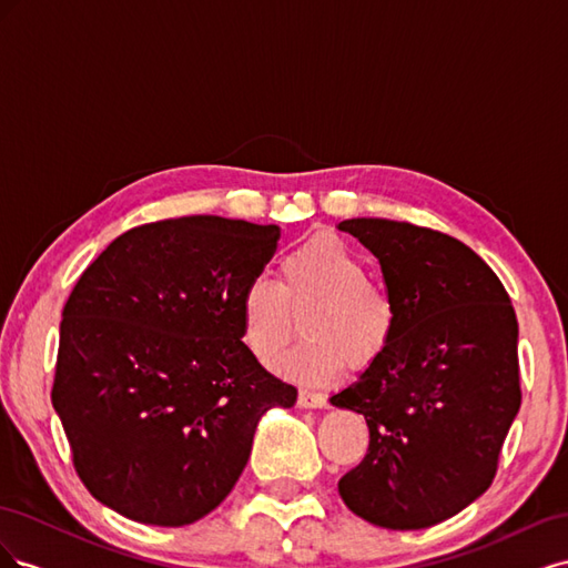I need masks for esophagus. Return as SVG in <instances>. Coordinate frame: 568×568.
<instances>
[{
    "label": "esophagus",
    "instance_id": "esophagus-1",
    "mask_svg": "<svg viewBox=\"0 0 568 568\" xmlns=\"http://www.w3.org/2000/svg\"><path fill=\"white\" fill-rule=\"evenodd\" d=\"M298 407H305V409H313V407H326V398L322 393H315V390H298Z\"/></svg>",
    "mask_w": 568,
    "mask_h": 568
}]
</instances>
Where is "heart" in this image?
<instances>
[{"mask_svg":"<svg viewBox=\"0 0 568 568\" xmlns=\"http://www.w3.org/2000/svg\"><path fill=\"white\" fill-rule=\"evenodd\" d=\"M280 282L255 277L239 313L248 353L263 367L280 363L291 338L307 334L280 369L294 379L332 382L346 369L369 367L398 332V301L369 280L367 263L334 234H317L282 255Z\"/></svg>","mask_w":568,"mask_h":568,"instance_id":"b5f03b06","label":"heart"}]
</instances>
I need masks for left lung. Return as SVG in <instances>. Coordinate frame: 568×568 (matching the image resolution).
<instances>
[{"instance_id": "8db88e82", "label": "left lung", "mask_w": 568, "mask_h": 568, "mask_svg": "<svg viewBox=\"0 0 568 568\" xmlns=\"http://www.w3.org/2000/svg\"><path fill=\"white\" fill-rule=\"evenodd\" d=\"M338 230L379 257L398 301L390 346L332 395L367 419L369 448L338 480L359 519L436 526L484 495L521 405L519 324L497 274L455 236L353 217Z\"/></svg>"}]
</instances>
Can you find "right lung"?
I'll return each instance as SVG.
<instances>
[{"label": "right lung", "mask_w": 568, "mask_h": 568, "mask_svg": "<svg viewBox=\"0 0 568 568\" xmlns=\"http://www.w3.org/2000/svg\"><path fill=\"white\" fill-rule=\"evenodd\" d=\"M280 234L217 215L146 222L80 274L51 403L99 503L151 526L203 519L242 476L257 419L296 403L242 343L239 313Z\"/></svg>", "instance_id": "1"}]
</instances>
